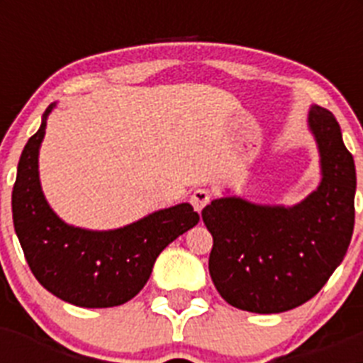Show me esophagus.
<instances>
[{"instance_id":"esophagus-1","label":"esophagus","mask_w":363,"mask_h":363,"mask_svg":"<svg viewBox=\"0 0 363 363\" xmlns=\"http://www.w3.org/2000/svg\"><path fill=\"white\" fill-rule=\"evenodd\" d=\"M209 200H211V194L207 189H196V191L191 194V203H192V207L198 211V213L203 209L205 205L209 203Z\"/></svg>"}]
</instances>
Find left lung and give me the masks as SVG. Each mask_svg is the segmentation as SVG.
Instances as JSON below:
<instances>
[{"label":"left lung","instance_id":"obj_1","mask_svg":"<svg viewBox=\"0 0 363 363\" xmlns=\"http://www.w3.org/2000/svg\"><path fill=\"white\" fill-rule=\"evenodd\" d=\"M307 127L320 156L318 187L294 205L240 196L211 201L201 218L213 234L209 272L221 298L272 314L306 303L342 264L354 229V160L327 108L311 105Z\"/></svg>","mask_w":363,"mask_h":363}]
</instances>
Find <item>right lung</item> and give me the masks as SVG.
Returning a JSON list of instances; mask_svg holds the SVG:
<instances>
[{
	"instance_id": "right-lung-1",
	"label": "right lung",
	"mask_w": 363,
	"mask_h": 363,
	"mask_svg": "<svg viewBox=\"0 0 363 363\" xmlns=\"http://www.w3.org/2000/svg\"><path fill=\"white\" fill-rule=\"evenodd\" d=\"M25 145L12 191V220L32 274L45 289L72 306L116 307L143 289L160 252L200 216L191 203H178L108 230L70 225L57 216L40 182V147L47 118Z\"/></svg>"
}]
</instances>
